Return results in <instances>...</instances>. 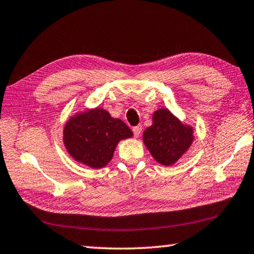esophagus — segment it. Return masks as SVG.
Segmentation results:
<instances>
[{
    "label": "esophagus",
    "instance_id": "esophagus-1",
    "mask_svg": "<svg viewBox=\"0 0 254 254\" xmlns=\"http://www.w3.org/2000/svg\"><path fill=\"white\" fill-rule=\"evenodd\" d=\"M132 131H133V134H134V136H139L141 131H142V126H140V124H139V126L133 127Z\"/></svg>",
    "mask_w": 254,
    "mask_h": 254
}]
</instances>
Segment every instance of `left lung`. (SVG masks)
Wrapping results in <instances>:
<instances>
[{
    "mask_svg": "<svg viewBox=\"0 0 254 254\" xmlns=\"http://www.w3.org/2000/svg\"><path fill=\"white\" fill-rule=\"evenodd\" d=\"M192 133V127L180 122L169 110L160 109L153 113L152 126L143 132V142L156 161L171 166L191 145Z\"/></svg>",
    "mask_w": 254,
    "mask_h": 254,
    "instance_id": "1",
    "label": "left lung"
}]
</instances>
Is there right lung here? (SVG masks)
I'll list each match as a JSON object with an SVG mask.
<instances>
[{
  "instance_id": "add662e5",
  "label": "right lung",
  "mask_w": 254,
  "mask_h": 254,
  "mask_svg": "<svg viewBox=\"0 0 254 254\" xmlns=\"http://www.w3.org/2000/svg\"><path fill=\"white\" fill-rule=\"evenodd\" d=\"M132 135L122 120L112 118L109 112L96 107L68 120L63 139L68 153L76 161L97 169L111 161L120 141Z\"/></svg>"
}]
</instances>
